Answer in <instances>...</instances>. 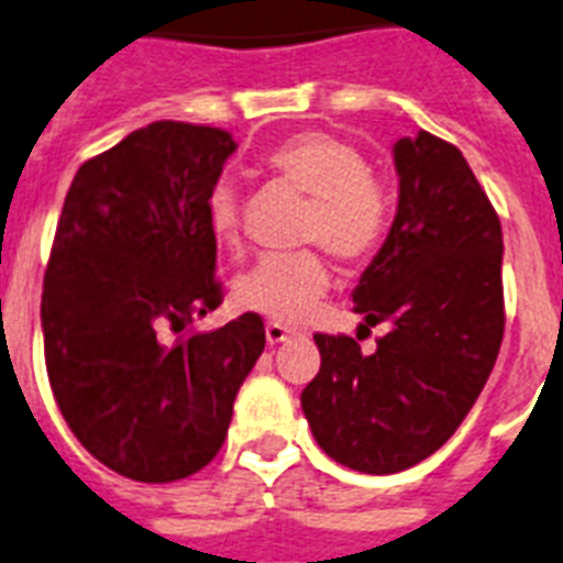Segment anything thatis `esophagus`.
I'll return each mask as SVG.
<instances>
[{"instance_id": "1", "label": "esophagus", "mask_w": 563, "mask_h": 563, "mask_svg": "<svg viewBox=\"0 0 563 563\" xmlns=\"http://www.w3.org/2000/svg\"><path fill=\"white\" fill-rule=\"evenodd\" d=\"M264 333H267V345H278V342H285V339H290V328H285L282 322H267V328H264Z\"/></svg>"}]
</instances>
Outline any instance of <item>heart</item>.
<instances>
[{"label": "heart", "mask_w": 563, "mask_h": 563, "mask_svg": "<svg viewBox=\"0 0 563 563\" xmlns=\"http://www.w3.org/2000/svg\"><path fill=\"white\" fill-rule=\"evenodd\" d=\"M271 169L310 198L305 241H322L336 258H368L388 235L394 216L391 189L368 169L356 143L331 132H301L278 143L267 157ZM207 224L224 247L241 241V195L218 178L207 192ZM331 285L328 264L316 250L267 253L235 278L241 308L278 322H299Z\"/></svg>", "instance_id": "b5f03b06"}]
</instances>
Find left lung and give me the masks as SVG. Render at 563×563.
Instances as JSON below:
<instances>
[{
  "instance_id": "obj_1",
  "label": "left lung",
  "mask_w": 563,
  "mask_h": 563,
  "mask_svg": "<svg viewBox=\"0 0 563 563\" xmlns=\"http://www.w3.org/2000/svg\"><path fill=\"white\" fill-rule=\"evenodd\" d=\"M399 203L354 290L374 354L316 333L322 368L301 411L322 452L365 475L417 466L481 397L504 339V235L466 157L429 132L394 143Z\"/></svg>"
}]
</instances>
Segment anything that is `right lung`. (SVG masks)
Returning <instances> with one entry per match:
<instances>
[{"instance_id":"add662e5","label":"right lung","mask_w":563,"mask_h":563,"mask_svg":"<svg viewBox=\"0 0 563 563\" xmlns=\"http://www.w3.org/2000/svg\"><path fill=\"white\" fill-rule=\"evenodd\" d=\"M235 141L157 120L77 169L45 282L42 336L68 429L141 483L195 475L224 445L232 402L264 351V322L180 333L221 305L207 192Z\"/></svg>"}]
</instances>
